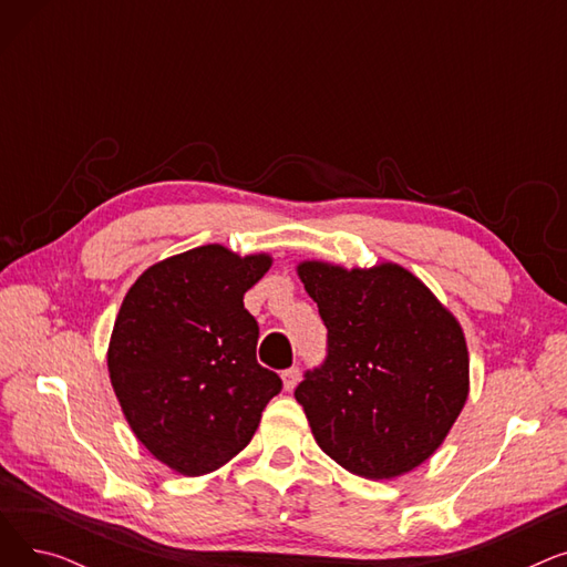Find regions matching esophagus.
Masks as SVG:
<instances>
[{"label":"esophagus","mask_w":567,"mask_h":567,"mask_svg":"<svg viewBox=\"0 0 567 567\" xmlns=\"http://www.w3.org/2000/svg\"><path fill=\"white\" fill-rule=\"evenodd\" d=\"M299 379H301V370L299 368H287L285 372H282V383H285V391H293L296 389V383H299Z\"/></svg>","instance_id":"esophagus-1"}]
</instances>
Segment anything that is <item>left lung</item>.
Returning <instances> with one entry per match:
<instances>
[{"label":"left lung","instance_id":"8db88e82","mask_svg":"<svg viewBox=\"0 0 567 567\" xmlns=\"http://www.w3.org/2000/svg\"><path fill=\"white\" fill-rule=\"evenodd\" d=\"M299 276L326 326V359L293 398L319 449L370 481L423 464L468 395L457 319L406 268L303 261Z\"/></svg>","mask_w":567,"mask_h":567}]
</instances>
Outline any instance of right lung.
I'll use <instances>...</instances> for the list:
<instances>
[{"instance_id": "right-lung-1", "label": "right lung", "mask_w": 567, "mask_h": 567, "mask_svg": "<svg viewBox=\"0 0 567 567\" xmlns=\"http://www.w3.org/2000/svg\"><path fill=\"white\" fill-rule=\"evenodd\" d=\"M271 257L202 246L154 264L116 315L107 368L146 451L184 475L220 468L250 443L282 379L257 363L244 293Z\"/></svg>"}]
</instances>
